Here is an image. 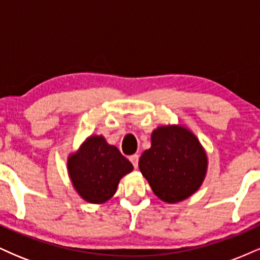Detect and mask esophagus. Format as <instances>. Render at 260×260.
<instances>
[{"instance_id": "1", "label": "esophagus", "mask_w": 260, "mask_h": 260, "mask_svg": "<svg viewBox=\"0 0 260 260\" xmlns=\"http://www.w3.org/2000/svg\"><path fill=\"white\" fill-rule=\"evenodd\" d=\"M129 160H131V162H132V164H133L134 169H137V168H138V161H139V155H137V154H134V155H132V156H129Z\"/></svg>"}]
</instances>
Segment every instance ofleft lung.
<instances>
[{
  "label": "left lung",
  "mask_w": 260,
  "mask_h": 260,
  "mask_svg": "<svg viewBox=\"0 0 260 260\" xmlns=\"http://www.w3.org/2000/svg\"><path fill=\"white\" fill-rule=\"evenodd\" d=\"M139 169L161 201L177 203L201 187L207 155L186 128L164 126L151 134V148L140 156Z\"/></svg>",
  "instance_id": "left-lung-1"
}]
</instances>
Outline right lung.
I'll list each match as a JSON object with an SVG mask.
<instances>
[{
    "label": "right lung",
    "instance_id": "right-lung-1",
    "mask_svg": "<svg viewBox=\"0 0 260 260\" xmlns=\"http://www.w3.org/2000/svg\"><path fill=\"white\" fill-rule=\"evenodd\" d=\"M133 165L104 137H90L68 159V172L74 188L86 202L99 204L116 193L118 182Z\"/></svg>",
    "mask_w": 260,
    "mask_h": 260
}]
</instances>
